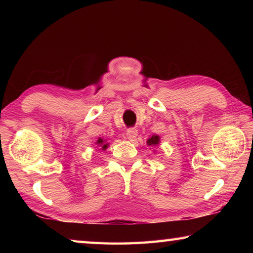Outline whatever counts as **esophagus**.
<instances>
[{
	"label": "esophagus",
	"mask_w": 253,
	"mask_h": 253,
	"mask_svg": "<svg viewBox=\"0 0 253 253\" xmlns=\"http://www.w3.org/2000/svg\"><path fill=\"white\" fill-rule=\"evenodd\" d=\"M137 134H138V132H137V129H135V128H128L126 131V136L129 140H135Z\"/></svg>",
	"instance_id": "esophagus-1"
}]
</instances>
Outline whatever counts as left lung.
Segmentation results:
<instances>
[{"label":"left lung","mask_w":253,"mask_h":253,"mask_svg":"<svg viewBox=\"0 0 253 253\" xmlns=\"http://www.w3.org/2000/svg\"><path fill=\"white\" fill-rule=\"evenodd\" d=\"M158 142H160V137L154 135V136H152L151 138L147 140V144L148 145H157Z\"/></svg>","instance_id":"1"}]
</instances>
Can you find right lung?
<instances>
[{
	"label": "right lung",
	"mask_w": 253,
	"mask_h": 253,
	"mask_svg": "<svg viewBox=\"0 0 253 253\" xmlns=\"http://www.w3.org/2000/svg\"><path fill=\"white\" fill-rule=\"evenodd\" d=\"M97 144H99L100 146H102V149H106V148H107V144H105V143H104V139L99 138V139L97 140Z\"/></svg>",
	"instance_id": "obj_1"
}]
</instances>
